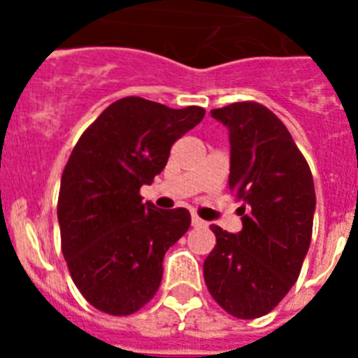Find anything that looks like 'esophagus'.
Instances as JSON below:
<instances>
[{"instance_id": "esophagus-1", "label": "esophagus", "mask_w": 358, "mask_h": 358, "mask_svg": "<svg viewBox=\"0 0 358 358\" xmlns=\"http://www.w3.org/2000/svg\"><path fill=\"white\" fill-rule=\"evenodd\" d=\"M191 223H193V227H195V229H202V227H206V221H202L199 215H193V217H191Z\"/></svg>"}]
</instances>
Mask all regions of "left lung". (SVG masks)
<instances>
[{"label": "left lung", "instance_id": "8db88e82", "mask_svg": "<svg viewBox=\"0 0 358 358\" xmlns=\"http://www.w3.org/2000/svg\"><path fill=\"white\" fill-rule=\"evenodd\" d=\"M229 128V187L245 202L243 229L230 234L212 224L217 243L204 260L208 292L239 320L266 316L301 273L316 210L305 156L277 115L258 102L212 109Z\"/></svg>", "mask_w": 358, "mask_h": 358}]
</instances>
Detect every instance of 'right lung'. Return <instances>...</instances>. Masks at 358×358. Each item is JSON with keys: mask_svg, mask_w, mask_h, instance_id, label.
<instances>
[{"mask_svg": "<svg viewBox=\"0 0 358 358\" xmlns=\"http://www.w3.org/2000/svg\"><path fill=\"white\" fill-rule=\"evenodd\" d=\"M204 109L126 96L83 131L61 176L57 219L70 277L94 308L129 316L156 295L163 256L191 224L185 208L157 210L139 189L167 165L174 141Z\"/></svg>", "mask_w": 358, "mask_h": 358, "instance_id": "1", "label": "right lung"}]
</instances>
